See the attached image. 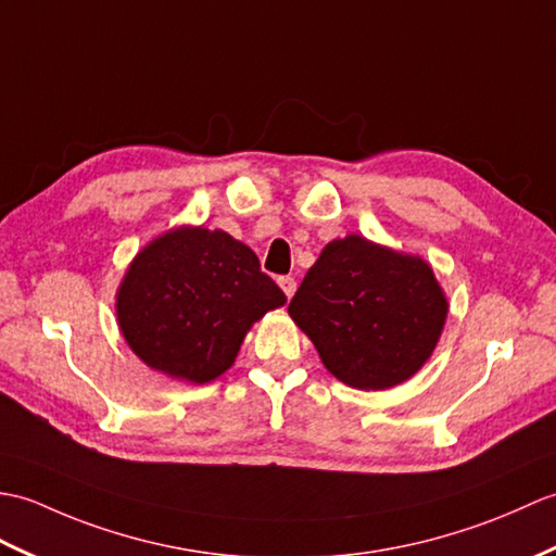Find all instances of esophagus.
Returning a JSON list of instances; mask_svg holds the SVG:
<instances>
[{"mask_svg": "<svg viewBox=\"0 0 556 556\" xmlns=\"http://www.w3.org/2000/svg\"><path fill=\"white\" fill-rule=\"evenodd\" d=\"M278 286L282 288V292H286L288 300H290L292 294H294V290H298V280H294L292 276H282V278H278Z\"/></svg>", "mask_w": 556, "mask_h": 556, "instance_id": "esophagus-1", "label": "esophagus"}]
</instances>
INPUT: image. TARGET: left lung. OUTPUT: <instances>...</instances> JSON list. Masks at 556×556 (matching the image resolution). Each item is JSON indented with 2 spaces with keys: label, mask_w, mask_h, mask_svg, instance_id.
Listing matches in <instances>:
<instances>
[{
  "label": "left lung",
  "mask_w": 556,
  "mask_h": 556,
  "mask_svg": "<svg viewBox=\"0 0 556 556\" xmlns=\"http://www.w3.org/2000/svg\"><path fill=\"white\" fill-rule=\"evenodd\" d=\"M288 312L332 376L386 390L435 350L447 300L424 258L350 236L326 244Z\"/></svg>",
  "instance_id": "left-lung-1"
}]
</instances>
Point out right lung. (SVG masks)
<instances>
[{
  "mask_svg": "<svg viewBox=\"0 0 556 556\" xmlns=\"http://www.w3.org/2000/svg\"><path fill=\"white\" fill-rule=\"evenodd\" d=\"M286 304L250 247L224 230L178 228L135 256L116 298L123 338L170 378L208 382L232 366L244 332Z\"/></svg>",
  "mask_w": 556,
  "mask_h": 556,
  "instance_id": "obj_1",
  "label": "right lung"
}]
</instances>
